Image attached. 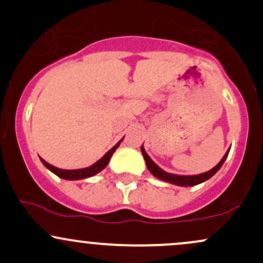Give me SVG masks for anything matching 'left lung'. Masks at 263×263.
<instances>
[{
    "label": "left lung",
    "mask_w": 263,
    "mask_h": 263,
    "mask_svg": "<svg viewBox=\"0 0 263 263\" xmlns=\"http://www.w3.org/2000/svg\"><path fill=\"white\" fill-rule=\"evenodd\" d=\"M229 151L225 153V156L222 157L221 161H220L218 164L213 168V170L205 172V173L198 174V176H178V174L168 173V172H164L162 168H159L158 165H157L156 163L151 159V157L147 155V152L143 148V144L141 146V152H142V155H143V158H144V161H146L147 168H148V171L151 172V173H152L156 178H158V179L163 180V182H167V183L174 184V185H179V186L198 185V184H200V183L205 182V180L210 179V178L213 177L214 174H215L216 172L220 170V168H221V165L224 164L225 159L228 158Z\"/></svg>",
    "instance_id": "obj_1"
}]
</instances>
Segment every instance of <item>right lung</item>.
<instances>
[{"instance_id":"right-lung-1","label":"right lung","mask_w":263,"mask_h":263,"mask_svg":"<svg viewBox=\"0 0 263 263\" xmlns=\"http://www.w3.org/2000/svg\"><path fill=\"white\" fill-rule=\"evenodd\" d=\"M125 137H122V140ZM122 140H120L117 142L116 144L111 148L108 152L105 153V156L102 157V158L99 159L98 162L93 163L92 165H90V167H86V168H83V170H60V168H57L54 167V165L49 164L48 162H45L43 158H41V161L45 167L48 168L50 172H53L55 176H58L59 178H62V179H66V180H79V179H85V178H89V177H92L95 176V174L100 173L102 170H105L106 168V165L108 164V162H110V158L111 156L114 155V152L119 148L120 143H121Z\"/></svg>"}]
</instances>
